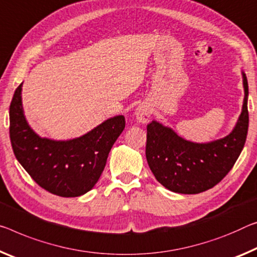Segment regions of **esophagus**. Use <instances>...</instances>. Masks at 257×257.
Here are the masks:
<instances>
[{
    "instance_id": "34e87169",
    "label": "esophagus",
    "mask_w": 257,
    "mask_h": 257,
    "mask_svg": "<svg viewBox=\"0 0 257 257\" xmlns=\"http://www.w3.org/2000/svg\"><path fill=\"white\" fill-rule=\"evenodd\" d=\"M135 116L137 121L141 122V123H148L151 117V111L148 105L146 104L138 105L135 111Z\"/></svg>"
}]
</instances>
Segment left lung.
<instances>
[{
    "instance_id": "1",
    "label": "left lung",
    "mask_w": 257,
    "mask_h": 257,
    "mask_svg": "<svg viewBox=\"0 0 257 257\" xmlns=\"http://www.w3.org/2000/svg\"><path fill=\"white\" fill-rule=\"evenodd\" d=\"M243 77L242 111L226 137L206 144L183 140L173 129L157 121L148 124L146 160L157 181L166 189L183 194L207 191L232 169L245 145L248 132V83Z\"/></svg>"
}]
</instances>
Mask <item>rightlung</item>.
Instances as JSON below:
<instances>
[{"label":"right lung","mask_w":257,"mask_h":257,"mask_svg":"<svg viewBox=\"0 0 257 257\" xmlns=\"http://www.w3.org/2000/svg\"><path fill=\"white\" fill-rule=\"evenodd\" d=\"M22 85L10 104V141L19 164L48 192L79 197L99 180L109 151L123 132V115L111 117L85 135L70 141L42 138L28 125L22 106Z\"/></svg>","instance_id":"1"}]
</instances>
